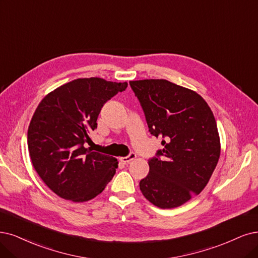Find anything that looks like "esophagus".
Masks as SVG:
<instances>
[{"mask_svg": "<svg viewBox=\"0 0 258 258\" xmlns=\"http://www.w3.org/2000/svg\"><path fill=\"white\" fill-rule=\"evenodd\" d=\"M136 154L135 153H131L128 156H126V157H121L120 158V160H121V163H123V164H128V163H131V161H133L134 159H136Z\"/></svg>", "mask_w": 258, "mask_h": 258, "instance_id": "esophagus-1", "label": "esophagus"}]
</instances>
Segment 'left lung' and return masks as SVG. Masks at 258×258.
Returning a JSON list of instances; mask_svg holds the SVG:
<instances>
[{"mask_svg": "<svg viewBox=\"0 0 258 258\" xmlns=\"http://www.w3.org/2000/svg\"><path fill=\"white\" fill-rule=\"evenodd\" d=\"M130 85L150 133L165 138L158 157L148 161L150 171L140 180V190L159 208L178 207L205 188L220 158L214 113L199 93L167 80L131 81Z\"/></svg>", "mask_w": 258, "mask_h": 258, "instance_id": "1", "label": "left lung"}]
</instances>
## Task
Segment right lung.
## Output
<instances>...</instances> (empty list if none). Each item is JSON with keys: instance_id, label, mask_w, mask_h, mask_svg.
<instances>
[{"instance_id": "right-lung-1", "label": "right lung", "mask_w": 258, "mask_h": 258, "mask_svg": "<svg viewBox=\"0 0 258 258\" xmlns=\"http://www.w3.org/2000/svg\"><path fill=\"white\" fill-rule=\"evenodd\" d=\"M127 83L76 79L47 93L27 131L33 167L57 196L81 203L100 195L116 173L118 160L85 145L97 128L101 108Z\"/></svg>"}]
</instances>
